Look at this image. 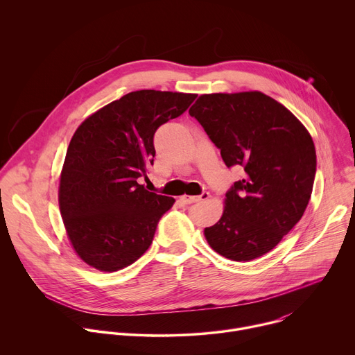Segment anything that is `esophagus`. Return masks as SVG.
Here are the masks:
<instances>
[{
	"instance_id": "1",
	"label": "esophagus",
	"mask_w": 355,
	"mask_h": 355,
	"mask_svg": "<svg viewBox=\"0 0 355 355\" xmlns=\"http://www.w3.org/2000/svg\"><path fill=\"white\" fill-rule=\"evenodd\" d=\"M208 197H209V193L202 191L200 196H182L180 201L183 204H193V202H197V201H201V200H207Z\"/></svg>"
}]
</instances>
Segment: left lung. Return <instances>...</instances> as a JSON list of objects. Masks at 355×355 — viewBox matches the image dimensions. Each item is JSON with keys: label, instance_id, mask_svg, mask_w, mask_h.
<instances>
[{"label": "left lung", "instance_id": "8db88e82", "mask_svg": "<svg viewBox=\"0 0 355 355\" xmlns=\"http://www.w3.org/2000/svg\"><path fill=\"white\" fill-rule=\"evenodd\" d=\"M228 168L242 180L227 191L221 220L204 230L209 246L235 261L274 249L302 218L316 175L311 134L261 92L201 95L190 107Z\"/></svg>", "mask_w": 355, "mask_h": 355}]
</instances>
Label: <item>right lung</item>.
<instances>
[{"label":"right lung","instance_id":"right-lung-1","mask_svg":"<svg viewBox=\"0 0 355 355\" xmlns=\"http://www.w3.org/2000/svg\"><path fill=\"white\" fill-rule=\"evenodd\" d=\"M197 95L135 91L88 117L67 150L58 202L78 256L117 271L143 256L175 198L146 190L155 131L183 114Z\"/></svg>","mask_w":355,"mask_h":355}]
</instances>
